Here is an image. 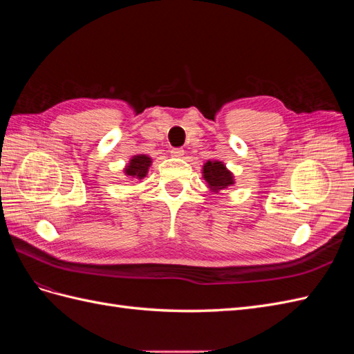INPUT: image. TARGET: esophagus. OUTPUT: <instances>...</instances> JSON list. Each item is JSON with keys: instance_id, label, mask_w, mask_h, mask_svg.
<instances>
[{"instance_id": "esophagus-1", "label": "esophagus", "mask_w": 354, "mask_h": 354, "mask_svg": "<svg viewBox=\"0 0 354 354\" xmlns=\"http://www.w3.org/2000/svg\"><path fill=\"white\" fill-rule=\"evenodd\" d=\"M183 155H185L183 149H180V147L171 149V156H174V158H183Z\"/></svg>"}]
</instances>
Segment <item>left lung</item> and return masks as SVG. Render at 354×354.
I'll return each instance as SVG.
<instances>
[{"mask_svg": "<svg viewBox=\"0 0 354 354\" xmlns=\"http://www.w3.org/2000/svg\"><path fill=\"white\" fill-rule=\"evenodd\" d=\"M202 177L207 181L209 190L216 194L234 185V176L221 160H207L202 167Z\"/></svg>", "mask_w": 354, "mask_h": 354, "instance_id": "8db88e82", "label": "left lung"}]
</instances>
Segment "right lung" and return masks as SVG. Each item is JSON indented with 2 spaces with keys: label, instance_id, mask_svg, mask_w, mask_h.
<instances>
[{
  "label": "right lung",
  "instance_id": "1",
  "mask_svg": "<svg viewBox=\"0 0 354 354\" xmlns=\"http://www.w3.org/2000/svg\"><path fill=\"white\" fill-rule=\"evenodd\" d=\"M152 165V158L147 156V155H134L130 160H128V164L124 168V173L127 177L130 178H137V180H142L147 176V171L149 167Z\"/></svg>",
  "mask_w": 354,
  "mask_h": 354
}]
</instances>
